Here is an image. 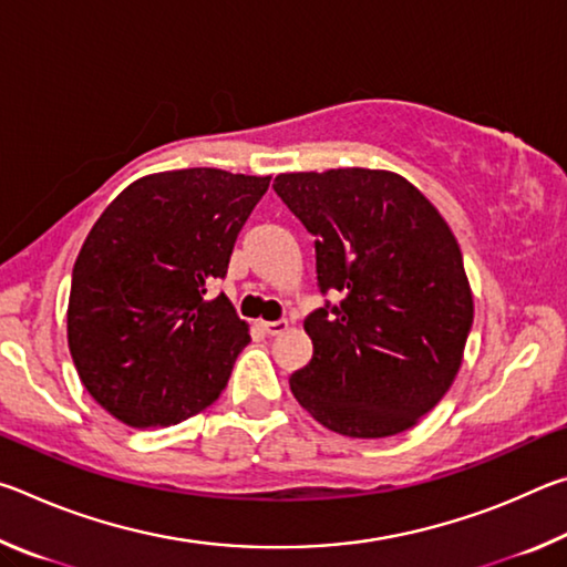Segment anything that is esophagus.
I'll use <instances>...</instances> for the list:
<instances>
[{"mask_svg":"<svg viewBox=\"0 0 567 567\" xmlns=\"http://www.w3.org/2000/svg\"><path fill=\"white\" fill-rule=\"evenodd\" d=\"M260 328L267 332V334H282L290 330V322L287 320H275V322H262Z\"/></svg>","mask_w":567,"mask_h":567,"instance_id":"1","label":"esophagus"}]
</instances>
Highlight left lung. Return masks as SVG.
<instances>
[{
	"mask_svg": "<svg viewBox=\"0 0 567 567\" xmlns=\"http://www.w3.org/2000/svg\"><path fill=\"white\" fill-rule=\"evenodd\" d=\"M272 187L315 237L320 290L342 295L305 320L312 360L292 395L332 433H405L445 398L473 328L453 229L398 172H285Z\"/></svg>",
	"mask_w": 567,
	"mask_h": 567,
	"instance_id": "1",
	"label": "left lung"
}]
</instances>
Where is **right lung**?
I'll list each match as a JSON object with an SVG mask.
<instances>
[{
    "mask_svg": "<svg viewBox=\"0 0 567 567\" xmlns=\"http://www.w3.org/2000/svg\"><path fill=\"white\" fill-rule=\"evenodd\" d=\"M267 187L270 177L213 167L157 172L124 187L90 229L66 342L82 385L124 425H177L225 390L249 324L207 290Z\"/></svg>",
    "mask_w": 567,
    "mask_h": 567,
    "instance_id": "right-lung-1",
    "label": "right lung"
}]
</instances>
